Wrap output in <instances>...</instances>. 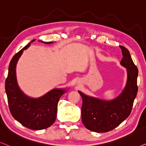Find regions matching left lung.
<instances>
[{
	"instance_id": "obj_1",
	"label": "left lung",
	"mask_w": 146,
	"mask_h": 146,
	"mask_svg": "<svg viewBox=\"0 0 146 146\" xmlns=\"http://www.w3.org/2000/svg\"><path fill=\"white\" fill-rule=\"evenodd\" d=\"M123 54L121 64L127 71V81L121 94L106 101L90 97L79 91L82 99V122L87 129L96 132L110 131L125 121L131 113L138 92V70L132 60L129 50L120 46Z\"/></svg>"
}]
</instances>
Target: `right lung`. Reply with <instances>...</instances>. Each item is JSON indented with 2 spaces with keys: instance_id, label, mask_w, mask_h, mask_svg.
<instances>
[{
  "instance_id": "1",
  "label": "right lung",
  "mask_w": 146,
  "mask_h": 146,
  "mask_svg": "<svg viewBox=\"0 0 146 146\" xmlns=\"http://www.w3.org/2000/svg\"><path fill=\"white\" fill-rule=\"evenodd\" d=\"M32 40L20 51L15 54L10 63L8 77L5 82L10 111L13 117L21 125L32 130H42L50 127L56 121L58 104L66 89H53L42 97L33 98L25 95L17 84L16 67L17 61L24 50L31 45ZM52 44V42H43Z\"/></svg>"
}]
</instances>
